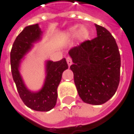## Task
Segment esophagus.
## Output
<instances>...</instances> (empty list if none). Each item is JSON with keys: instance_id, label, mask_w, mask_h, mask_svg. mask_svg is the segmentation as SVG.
Listing matches in <instances>:
<instances>
[{"instance_id": "34e87169", "label": "esophagus", "mask_w": 134, "mask_h": 134, "mask_svg": "<svg viewBox=\"0 0 134 134\" xmlns=\"http://www.w3.org/2000/svg\"><path fill=\"white\" fill-rule=\"evenodd\" d=\"M66 61H67V64H68L69 66H70V65L72 64V59H71L70 57H68V58H66Z\"/></svg>"}]
</instances>
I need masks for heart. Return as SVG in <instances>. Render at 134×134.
<instances>
[{
  "label": "heart",
  "instance_id": "heart-1",
  "mask_svg": "<svg viewBox=\"0 0 134 134\" xmlns=\"http://www.w3.org/2000/svg\"><path fill=\"white\" fill-rule=\"evenodd\" d=\"M77 28H78V26H74L71 27L68 31V35L69 36H72L76 33V37L80 40L85 39L88 36L89 32H88V30L85 27H80L78 29V31H77Z\"/></svg>",
  "mask_w": 134,
  "mask_h": 134
}]
</instances>
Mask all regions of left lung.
Returning <instances> with one entry per match:
<instances>
[{
	"label": "left lung",
	"instance_id": "1",
	"mask_svg": "<svg viewBox=\"0 0 134 134\" xmlns=\"http://www.w3.org/2000/svg\"><path fill=\"white\" fill-rule=\"evenodd\" d=\"M97 37L69 51L70 66L80 99L86 103L101 105L116 92L120 81L121 58L112 35L96 24Z\"/></svg>",
	"mask_w": 134,
	"mask_h": 134
}]
</instances>
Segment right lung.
Listing matches in <instances>:
<instances>
[{
	"instance_id": "right-lung-1",
	"label": "right lung",
	"mask_w": 134,
	"mask_h": 134,
	"mask_svg": "<svg viewBox=\"0 0 134 134\" xmlns=\"http://www.w3.org/2000/svg\"><path fill=\"white\" fill-rule=\"evenodd\" d=\"M42 33L38 24L26 27L16 37L12 45L10 62L14 82L24 104L37 111H49L56 105L57 88L61 82L62 72L68 69L65 58L58 62L48 61L46 62V76L44 85L37 92H31L27 88L19 71L21 59L31 49L33 43L41 38Z\"/></svg>"
}]
</instances>
